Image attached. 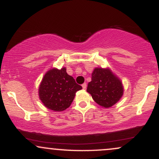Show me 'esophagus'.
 <instances>
[{
  "label": "esophagus",
  "instance_id": "34e87169",
  "mask_svg": "<svg viewBox=\"0 0 159 159\" xmlns=\"http://www.w3.org/2000/svg\"><path fill=\"white\" fill-rule=\"evenodd\" d=\"M82 87H83V89H86V88H87V84L84 83L83 84H82Z\"/></svg>",
  "mask_w": 159,
  "mask_h": 159
}]
</instances>
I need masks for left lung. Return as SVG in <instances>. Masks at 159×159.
I'll list each match as a JSON object with an SVG mask.
<instances>
[{
    "label": "left lung",
    "instance_id": "1",
    "mask_svg": "<svg viewBox=\"0 0 159 159\" xmlns=\"http://www.w3.org/2000/svg\"><path fill=\"white\" fill-rule=\"evenodd\" d=\"M87 91L98 105L110 107L116 104L123 93L121 81L109 69L96 68Z\"/></svg>",
    "mask_w": 159,
    "mask_h": 159
}]
</instances>
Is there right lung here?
<instances>
[{"label": "right lung", "instance_id": "1", "mask_svg": "<svg viewBox=\"0 0 159 159\" xmlns=\"http://www.w3.org/2000/svg\"><path fill=\"white\" fill-rule=\"evenodd\" d=\"M81 89V86L66 73V68L53 69L45 75L39 86V96L48 109L62 111L70 106L75 93Z\"/></svg>", "mask_w": 159, "mask_h": 159}]
</instances>
